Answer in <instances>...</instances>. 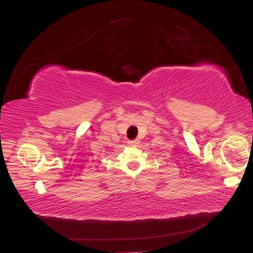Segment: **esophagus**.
Listing matches in <instances>:
<instances>
[{"mask_svg":"<svg viewBox=\"0 0 253 253\" xmlns=\"http://www.w3.org/2000/svg\"><path fill=\"white\" fill-rule=\"evenodd\" d=\"M137 143H138V142H137V140H128L127 141L128 145H136Z\"/></svg>","mask_w":253,"mask_h":253,"instance_id":"1","label":"esophagus"}]
</instances>
